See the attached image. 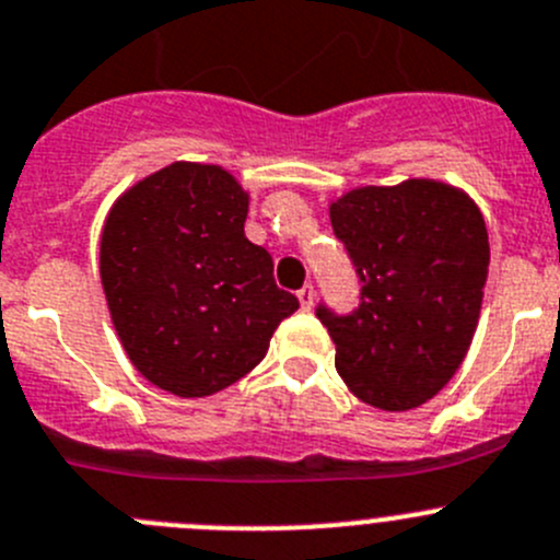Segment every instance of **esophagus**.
<instances>
[{
	"label": "esophagus",
	"mask_w": 560,
	"mask_h": 560,
	"mask_svg": "<svg viewBox=\"0 0 560 560\" xmlns=\"http://www.w3.org/2000/svg\"><path fill=\"white\" fill-rule=\"evenodd\" d=\"M296 296H300L302 311H311V307H313V300H316V291H313V285L307 283V285H302L300 291H296Z\"/></svg>",
	"instance_id": "34e87169"
}]
</instances>
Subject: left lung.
I'll use <instances>...</instances> for the list:
<instances>
[{
	"label": "left lung",
	"mask_w": 560,
	"mask_h": 560,
	"mask_svg": "<svg viewBox=\"0 0 560 560\" xmlns=\"http://www.w3.org/2000/svg\"><path fill=\"white\" fill-rule=\"evenodd\" d=\"M360 280V305L316 316L357 398L401 412L434 398L462 365L481 313L489 236L465 191L436 180L363 186L329 209Z\"/></svg>",
	"instance_id": "8db88e82"
}]
</instances>
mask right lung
I'll use <instances>...</instances> for the list:
<instances>
[{
    "label": "right lung",
    "mask_w": 560,
    "mask_h": 560,
    "mask_svg": "<svg viewBox=\"0 0 560 560\" xmlns=\"http://www.w3.org/2000/svg\"><path fill=\"white\" fill-rule=\"evenodd\" d=\"M247 195L214 164L175 162L131 186L101 233L106 305L135 369L203 398L242 380L300 300L244 236Z\"/></svg>",
    "instance_id": "1"
}]
</instances>
